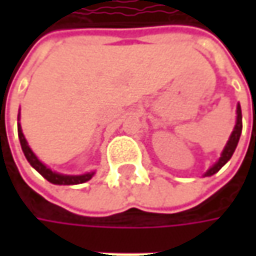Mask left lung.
I'll return each mask as SVG.
<instances>
[{"instance_id":"1","label":"left lung","mask_w":256,"mask_h":256,"mask_svg":"<svg viewBox=\"0 0 256 256\" xmlns=\"http://www.w3.org/2000/svg\"><path fill=\"white\" fill-rule=\"evenodd\" d=\"M241 132H242V112H241V105L238 104V105H236V121H235V126H234L231 135H230V140H228L226 145L224 146L220 160L214 164L208 171L204 174V176H211V175H214V174H216V172L220 171L225 164L231 160V156L234 155V152H235V150H236V145H238V141H240Z\"/></svg>"}]
</instances>
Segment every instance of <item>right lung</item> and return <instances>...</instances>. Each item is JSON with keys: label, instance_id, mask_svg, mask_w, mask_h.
<instances>
[{"label": "right lung", "instance_id": "obj_1", "mask_svg": "<svg viewBox=\"0 0 256 256\" xmlns=\"http://www.w3.org/2000/svg\"><path fill=\"white\" fill-rule=\"evenodd\" d=\"M18 138H20L21 148H22V152H24L26 161L30 162V165L34 168L35 171L40 172L45 180L50 181L51 184H55V185H78V184H84V182L90 181L94 176V174H95V171H91L86 172V174H82V175H65V174L52 171L44 162H41L38 160V156L34 154V151L30 148L26 140H25L21 124H20V114H18Z\"/></svg>", "mask_w": 256, "mask_h": 256}]
</instances>
